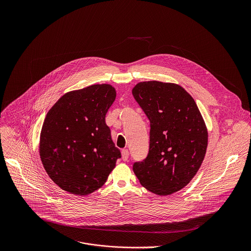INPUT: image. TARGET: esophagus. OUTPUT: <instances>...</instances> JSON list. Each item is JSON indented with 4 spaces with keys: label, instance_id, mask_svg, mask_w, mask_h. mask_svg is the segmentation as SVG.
Returning <instances> with one entry per match:
<instances>
[{
    "label": "esophagus",
    "instance_id": "34e87169",
    "mask_svg": "<svg viewBox=\"0 0 251 251\" xmlns=\"http://www.w3.org/2000/svg\"><path fill=\"white\" fill-rule=\"evenodd\" d=\"M128 154H129V152H128L127 150H123V151H122V159H123L124 161H127V159H128Z\"/></svg>",
    "mask_w": 251,
    "mask_h": 251
}]
</instances>
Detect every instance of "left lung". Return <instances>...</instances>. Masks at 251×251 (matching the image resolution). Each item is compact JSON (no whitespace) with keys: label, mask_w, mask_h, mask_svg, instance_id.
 I'll list each match as a JSON object with an SVG mask.
<instances>
[{"label":"left lung","mask_w":251,"mask_h":251,"mask_svg":"<svg viewBox=\"0 0 251 251\" xmlns=\"http://www.w3.org/2000/svg\"><path fill=\"white\" fill-rule=\"evenodd\" d=\"M132 95L151 123L147 158L133 172L149 191L166 196L186 186L208 147V128L193 98L178 84L144 81Z\"/></svg>","instance_id":"1"}]
</instances>
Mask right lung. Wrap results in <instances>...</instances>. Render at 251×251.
<instances>
[{
	"mask_svg": "<svg viewBox=\"0 0 251 251\" xmlns=\"http://www.w3.org/2000/svg\"><path fill=\"white\" fill-rule=\"evenodd\" d=\"M116 89L95 84L68 92L48 111L39 137V156L63 190L84 196L101 187L121 152L105 123Z\"/></svg>",
	"mask_w": 251,
	"mask_h": 251,
	"instance_id": "right-lung-1",
	"label": "right lung"
}]
</instances>
